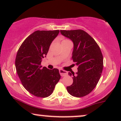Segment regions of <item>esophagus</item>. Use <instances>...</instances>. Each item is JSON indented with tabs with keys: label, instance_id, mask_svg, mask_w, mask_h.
I'll return each instance as SVG.
<instances>
[{
	"label": "esophagus",
	"instance_id": "34e87169",
	"mask_svg": "<svg viewBox=\"0 0 121 121\" xmlns=\"http://www.w3.org/2000/svg\"><path fill=\"white\" fill-rule=\"evenodd\" d=\"M59 73H60V75L62 76H65L66 75H67L68 73L66 71L63 70V69H59Z\"/></svg>",
	"mask_w": 121,
	"mask_h": 121
}]
</instances>
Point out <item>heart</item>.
<instances>
[{
    "label": "heart",
    "instance_id": "b5f03b06",
    "mask_svg": "<svg viewBox=\"0 0 121 121\" xmlns=\"http://www.w3.org/2000/svg\"><path fill=\"white\" fill-rule=\"evenodd\" d=\"M67 41V39H65V40H63V41Z\"/></svg>",
    "mask_w": 121,
    "mask_h": 121
}]
</instances>
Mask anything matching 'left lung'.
<instances>
[{"instance_id": "left-lung-1", "label": "left lung", "mask_w": 121, "mask_h": 121, "mask_svg": "<svg viewBox=\"0 0 121 121\" xmlns=\"http://www.w3.org/2000/svg\"><path fill=\"white\" fill-rule=\"evenodd\" d=\"M62 35L73 42L72 59L77 65L78 72H69L73 77V83L67 90L76 97H84L90 93L97 86L103 69V56L97 42L82 29L61 30Z\"/></svg>"}]
</instances>
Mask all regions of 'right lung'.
Instances as JSON below:
<instances>
[{
    "label": "right lung",
    "instance_id": "add662e5",
    "mask_svg": "<svg viewBox=\"0 0 121 121\" xmlns=\"http://www.w3.org/2000/svg\"><path fill=\"white\" fill-rule=\"evenodd\" d=\"M59 33V30L35 31L24 41L17 52L15 66L18 77L26 90L36 97L52 95L60 79L59 69H49L41 65Z\"/></svg>",
    "mask_w": 121,
    "mask_h": 121
}]
</instances>
